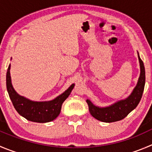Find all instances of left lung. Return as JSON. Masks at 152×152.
I'll return each mask as SVG.
<instances>
[{
    "label": "left lung",
    "mask_w": 152,
    "mask_h": 152,
    "mask_svg": "<svg viewBox=\"0 0 152 152\" xmlns=\"http://www.w3.org/2000/svg\"><path fill=\"white\" fill-rule=\"evenodd\" d=\"M138 54L140 63V74L137 85L131 92V95L126 99L118 101L107 107H99L94 104L90 100L86 99V103L89 106V110L91 115L95 118L103 122H113L122 120L134 110L140 103L145 83V72L143 62Z\"/></svg>",
    "instance_id": "left-lung-1"
}]
</instances>
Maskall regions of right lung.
I'll use <instances>...</instances> for the list:
<instances>
[{
  "instance_id": "1",
  "label": "right lung",
  "mask_w": 152,
  "mask_h": 152,
  "mask_svg": "<svg viewBox=\"0 0 152 152\" xmlns=\"http://www.w3.org/2000/svg\"><path fill=\"white\" fill-rule=\"evenodd\" d=\"M7 89L9 96L17 112L31 122L45 123L54 120L60 113L62 104L75 86L72 83L63 93L48 102H34L21 96L14 89L10 76V64L7 72Z\"/></svg>"
}]
</instances>
